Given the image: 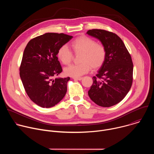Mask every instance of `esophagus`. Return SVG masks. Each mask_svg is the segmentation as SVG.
<instances>
[{"mask_svg": "<svg viewBox=\"0 0 154 154\" xmlns=\"http://www.w3.org/2000/svg\"><path fill=\"white\" fill-rule=\"evenodd\" d=\"M73 79L75 80H81L82 79V77H73Z\"/></svg>", "mask_w": 154, "mask_h": 154, "instance_id": "obj_1", "label": "esophagus"}]
</instances>
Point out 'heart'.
<instances>
[{"label":"heart","mask_w":154,"mask_h":154,"mask_svg":"<svg viewBox=\"0 0 154 154\" xmlns=\"http://www.w3.org/2000/svg\"><path fill=\"white\" fill-rule=\"evenodd\" d=\"M71 48L75 54H82V63L66 68L64 73L66 75L80 77L88 72L91 67L94 69L100 68L105 61L106 51L104 46L88 36H82L76 38L71 42ZM57 56L64 65L69 64L73 59V54L66 46H62L58 49Z\"/></svg>","instance_id":"obj_1"}]
</instances>
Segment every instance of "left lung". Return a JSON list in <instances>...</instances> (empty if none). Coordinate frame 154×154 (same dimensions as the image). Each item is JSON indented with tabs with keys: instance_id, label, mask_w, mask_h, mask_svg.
<instances>
[{
	"instance_id": "8db88e82",
	"label": "left lung",
	"mask_w": 154,
	"mask_h": 154,
	"mask_svg": "<svg viewBox=\"0 0 154 154\" xmlns=\"http://www.w3.org/2000/svg\"><path fill=\"white\" fill-rule=\"evenodd\" d=\"M86 33L98 39L106 51L103 64L93 77L88 95L100 106H113L125 97L132 85L134 65L131 56L116 34L100 29L90 30Z\"/></svg>"
}]
</instances>
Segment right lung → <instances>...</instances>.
I'll use <instances>...</instances> for the list:
<instances>
[{
	"mask_svg": "<svg viewBox=\"0 0 154 154\" xmlns=\"http://www.w3.org/2000/svg\"><path fill=\"white\" fill-rule=\"evenodd\" d=\"M72 38L64 33H46L31 39L24 49L20 77L28 96L42 108L55 106L66 93L70 78H54L62 72L57 51Z\"/></svg>",
	"mask_w": 154,
	"mask_h": 154,
	"instance_id": "1",
	"label": "right lung"
}]
</instances>
